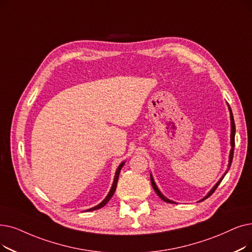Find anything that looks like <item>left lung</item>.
<instances>
[{"label":"left lung","instance_id":"left-lung-1","mask_svg":"<svg viewBox=\"0 0 252 252\" xmlns=\"http://www.w3.org/2000/svg\"><path fill=\"white\" fill-rule=\"evenodd\" d=\"M227 107H228V110H229V117H231V146H232V148H231V151H229V157H228V165H227V170L224 172V174H223V176L218 180V182L214 185V187L210 189V191L207 193V195H205L204 198L202 199V200H200L199 202H202V201H204V200H206L207 198H209V196L214 192V190L217 189V187L218 185H220V183L221 182V180L223 179V177L225 176V174L227 173V171H228V169H229V167H231V165H232V160H233V157H234V148H235V134H236V127H235V122H234V116H233V113H232V110H231V107H229V105L227 104ZM150 180H151V185H152V188H153V189H155V191L158 193V195L159 196V198L162 200V201H165V202H167V203H171V204H174L175 202L174 201H171V200H169L168 198H166L165 195H163L161 192H160V190L158 189V185L156 184V182H155V179H153V177H152V175L150 174Z\"/></svg>","mask_w":252,"mask_h":252}]
</instances>
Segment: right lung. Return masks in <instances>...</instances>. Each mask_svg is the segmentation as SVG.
Segmentation results:
<instances>
[{
	"label": "right lung",
	"instance_id": "right-lung-1",
	"mask_svg": "<svg viewBox=\"0 0 252 252\" xmlns=\"http://www.w3.org/2000/svg\"><path fill=\"white\" fill-rule=\"evenodd\" d=\"M126 163V161H123L122 163H120V165L118 166V168L116 169V172H115V176H114V180H113V183H112V187H111V189H110V191L108 192V194H107V196L106 198L99 204V205H96V206H94V207H93V208H91V209H87V210H85V211H94V210H97V209H100V208H102V207H104L108 202H109V200H110L111 198H112V195L114 194V192H115V189H116V187H117V181H118V177H119V173H120V170H122V168L124 167V165Z\"/></svg>",
	"mask_w": 252,
	"mask_h": 252
}]
</instances>
